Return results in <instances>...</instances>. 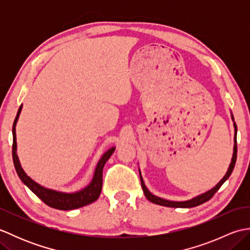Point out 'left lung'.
I'll list each match as a JSON object with an SVG mask.
<instances>
[{
    "label": "left lung",
    "instance_id": "8db88e82",
    "mask_svg": "<svg viewBox=\"0 0 250 250\" xmlns=\"http://www.w3.org/2000/svg\"><path fill=\"white\" fill-rule=\"evenodd\" d=\"M231 118L233 121V126H234V145H233V155H232V159H231V163L229 167H228V171L225 174V176L220 179V182L217 184L215 187H213L211 189H209L208 191H205V192L201 193L199 195L194 196V198L190 199V200H186V201H169L167 199H163L160 198V196H157L155 194H152L149 190L147 189L146 185L144 183V179L142 177V174H141V169L139 168V172H140V178H141V184H142V188L143 191H144V194L147 198V200H149L150 202L158 205H161V206H167V207H176V208H190V207H194V206H198L205 203L208 200H210L213 198V195L217 192V191L219 190V188L222 186L226 180L230 177V175L233 171V168H234L235 166V162H236V155H237V146H236V133H237V128H236V125L234 122V118H233V115L231 113Z\"/></svg>",
    "mask_w": 250,
    "mask_h": 250
}]
</instances>
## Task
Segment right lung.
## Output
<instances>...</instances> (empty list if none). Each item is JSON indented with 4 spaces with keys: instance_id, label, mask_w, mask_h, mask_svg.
Returning a JSON list of instances; mask_svg holds the SVG:
<instances>
[{
    "instance_id": "1",
    "label": "right lung",
    "mask_w": 250,
    "mask_h": 250,
    "mask_svg": "<svg viewBox=\"0 0 250 250\" xmlns=\"http://www.w3.org/2000/svg\"><path fill=\"white\" fill-rule=\"evenodd\" d=\"M21 109H22V104L20 105L13 125V160L16 172H17L19 178L22 180V183L32 191V192L39 196L45 204L56 209H76L79 208V207L86 206L88 204L93 203L94 201H97L101 194V191H102L103 167L106 161H107L109 157L113 155L116 147L109 148V149L106 150L103 153V156L100 158V160L97 163V167L94 168L91 182H90L89 185H87L84 188L75 191V192H63V191L46 188L44 186L36 183L35 180L32 179L30 176H28V174L23 171V168L21 167L19 161V158L17 155V141H16L17 140L16 139V125H17V121L19 119Z\"/></svg>"
}]
</instances>
